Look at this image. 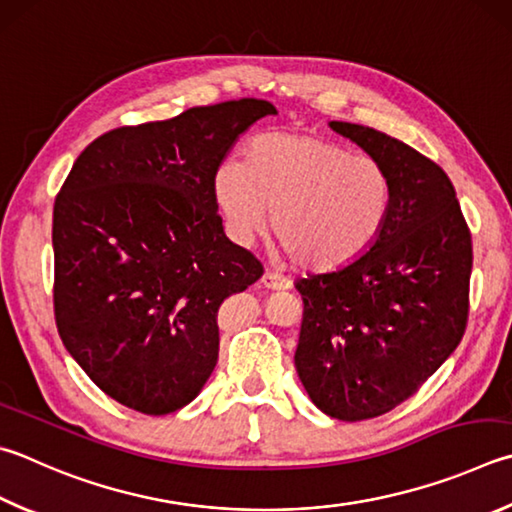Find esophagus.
Returning a JSON list of instances; mask_svg holds the SVG:
<instances>
[{"instance_id":"1","label":"esophagus","mask_w":512,"mask_h":512,"mask_svg":"<svg viewBox=\"0 0 512 512\" xmlns=\"http://www.w3.org/2000/svg\"><path fill=\"white\" fill-rule=\"evenodd\" d=\"M259 284H262L266 291H286L288 286H291V282L286 280V277H282V275H275V273H271V271H266L264 275H262V280H259Z\"/></svg>"}]
</instances>
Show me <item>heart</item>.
<instances>
[{"mask_svg":"<svg viewBox=\"0 0 512 512\" xmlns=\"http://www.w3.org/2000/svg\"><path fill=\"white\" fill-rule=\"evenodd\" d=\"M212 194L232 237L248 241L271 217L273 239L297 268L340 271L374 246L394 203L387 165L311 132L253 138L246 165L224 161Z\"/></svg>","mask_w":512,"mask_h":512,"instance_id":"b5f03b06","label":"heart"}]
</instances>
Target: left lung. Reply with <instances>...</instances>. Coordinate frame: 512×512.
<instances>
[{
	"label": "left lung",
	"mask_w": 512,
	"mask_h": 512,
	"mask_svg": "<svg viewBox=\"0 0 512 512\" xmlns=\"http://www.w3.org/2000/svg\"><path fill=\"white\" fill-rule=\"evenodd\" d=\"M387 165L394 203L365 255L295 282L304 313L295 369L311 401L365 421L418 392L468 327L472 235L439 165L376 129L333 120Z\"/></svg>",
	"instance_id": "8db88e82"
}]
</instances>
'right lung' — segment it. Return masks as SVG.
Returning <instances> with one entry per match:
<instances>
[{
  "label": "right lung",
  "instance_id": "add662e5",
  "mask_svg": "<svg viewBox=\"0 0 512 512\" xmlns=\"http://www.w3.org/2000/svg\"><path fill=\"white\" fill-rule=\"evenodd\" d=\"M268 100L192 107L98 136L53 206V311L64 347L129 410H181L219 358L217 311L264 268L224 235L212 179Z\"/></svg>",
  "mask_w": 512,
  "mask_h": 512
}]
</instances>
